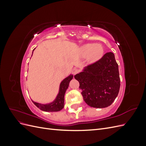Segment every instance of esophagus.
I'll return each instance as SVG.
<instances>
[{
	"instance_id": "1",
	"label": "esophagus",
	"mask_w": 146,
	"mask_h": 146,
	"mask_svg": "<svg viewBox=\"0 0 146 146\" xmlns=\"http://www.w3.org/2000/svg\"><path fill=\"white\" fill-rule=\"evenodd\" d=\"M78 69H77V68H74V69H73V70H72V74H73V75H76V74H77L78 72Z\"/></svg>"
}]
</instances>
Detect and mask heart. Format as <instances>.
<instances>
[{"label": "heart", "instance_id": "1", "mask_svg": "<svg viewBox=\"0 0 146 146\" xmlns=\"http://www.w3.org/2000/svg\"><path fill=\"white\" fill-rule=\"evenodd\" d=\"M79 55L82 58H86L89 63H94L102 57L104 48L100 44L87 43L79 48Z\"/></svg>", "mask_w": 146, "mask_h": 146}]
</instances>
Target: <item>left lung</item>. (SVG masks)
Wrapping results in <instances>:
<instances>
[{"label": "left lung", "instance_id": "1", "mask_svg": "<svg viewBox=\"0 0 146 146\" xmlns=\"http://www.w3.org/2000/svg\"><path fill=\"white\" fill-rule=\"evenodd\" d=\"M74 77L80 83L83 100L93 108L111 105L120 89L118 64L112 52L107 53L97 62L86 66Z\"/></svg>", "mask_w": 146, "mask_h": 146}]
</instances>
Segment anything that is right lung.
I'll return each mask as SVG.
<instances>
[{"label": "right lung", "instance_id": "obj_1", "mask_svg": "<svg viewBox=\"0 0 146 146\" xmlns=\"http://www.w3.org/2000/svg\"><path fill=\"white\" fill-rule=\"evenodd\" d=\"M34 50L35 48L33 49V50ZM32 54H33V52H32ZM72 78H73V75L70 74L69 76L66 77L62 81H61L58 93L57 94L56 98L54 99V101H52V102L42 104L41 103L36 102L32 100L33 103L36 105L38 108H39L41 110H42V111H44L55 112V111H60L61 110H62L64 108L65 92L69 87V82Z\"/></svg>", "mask_w": 146, "mask_h": 146}]
</instances>
